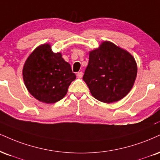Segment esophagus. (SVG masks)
Listing matches in <instances>:
<instances>
[{
    "label": "esophagus",
    "mask_w": 160,
    "mask_h": 160,
    "mask_svg": "<svg viewBox=\"0 0 160 160\" xmlns=\"http://www.w3.org/2000/svg\"><path fill=\"white\" fill-rule=\"evenodd\" d=\"M77 77H78V78H82V72H78V74H77Z\"/></svg>",
    "instance_id": "esophagus-1"
}]
</instances>
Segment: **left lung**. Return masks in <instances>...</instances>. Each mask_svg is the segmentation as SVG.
I'll use <instances>...</instances> for the list:
<instances>
[{"label":"left lung","instance_id":"8db88e82","mask_svg":"<svg viewBox=\"0 0 160 160\" xmlns=\"http://www.w3.org/2000/svg\"><path fill=\"white\" fill-rule=\"evenodd\" d=\"M137 75V65L129 52L112 42H102L89 52L82 80L92 95L103 103L120 101L130 92Z\"/></svg>","mask_w":160,"mask_h":160}]
</instances>
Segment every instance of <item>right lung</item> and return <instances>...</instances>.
I'll use <instances>...</instances> for the list:
<instances>
[{"instance_id": "obj_1", "label": "right lung", "mask_w": 160, "mask_h": 160, "mask_svg": "<svg viewBox=\"0 0 160 160\" xmlns=\"http://www.w3.org/2000/svg\"><path fill=\"white\" fill-rule=\"evenodd\" d=\"M23 79L28 92L36 99L53 103L65 97L76 75L61 53H53L49 44H44L36 48L27 59Z\"/></svg>"}]
</instances>
